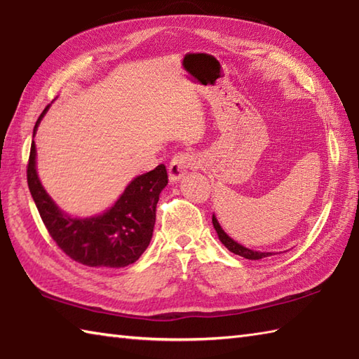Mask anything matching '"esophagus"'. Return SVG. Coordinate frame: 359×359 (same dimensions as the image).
I'll return each instance as SVG.
<instances>
[{"instance_id":"34e87169","label":"esophagus","mask_w":359,"mask_h":359,"mask_svg":"<svg viewBox=\"0 0 359 359\" xmlns=\"http://www.w3.org/2000/svg\"><path fill=\"white\" fill-rule=\"evenodd\" d=\"M201 166V158L194 152L189 151H182L177 152L170 162V166H168V174H170V180L175 182L180 177H184V174L188 170H196V168Z\"/></svg>"}]
</instances>
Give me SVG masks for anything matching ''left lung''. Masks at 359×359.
<instances>
[{
    "mask_svg": "<svg viewBox=\"0 0 359 359\" xmlns=\"http://www.w3.org/2000/svg\"><path fill=\"white\" fill-rule=\"evenodd\" d=\"M212 225H215V230L217 231V236H219L220 242H222L224 245L231 251V253L239 255V256L245 257V259H251V261H259V259H264V257L271 256V253H262V251L250 250V248L242 247L241 243H238L236 241H233V239L230 238V236H228V234L222 230V226L219 225V222H217V219L215 217V215H212Z\"/></svg>",
    "mask_w": 359,
    "mask_h": 359,
    "instance_id": "8db88e82",
    "label": "left lung"
}]
</instances>
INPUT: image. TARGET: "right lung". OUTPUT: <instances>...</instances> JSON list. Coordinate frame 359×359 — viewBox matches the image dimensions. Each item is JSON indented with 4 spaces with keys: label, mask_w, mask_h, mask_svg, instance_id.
Masks as SVG:
<instances>
[{
    "label": "right lung",
    "mask_w": 359,
    "mask_h": 359,
    "mask_svg": "<svg viewBox=\"0 0 359 359\" xmlns=\"http://www.w3.org/2000/svg\"><path fill=\"white\" fill-rule=\"evenodd\" d=\"M48 111L38 117L36 126ZM35 142L30 147L27 185L50 238L75 262L88 266L120 269L134 264L149 245L156 224L158 196L168 184L165 165L135 177L108 211L100 216L74 219L60 210L44 191L35 168Z\"/></svg>",
    "instance_id": "add662e5"
}]
</instances>
